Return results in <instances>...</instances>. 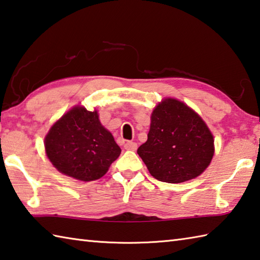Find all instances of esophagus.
<instances>
[{
    "label": "esophagus",
    "instance_id": "1",
    "mask_svg": "<svg viewBox=\"0 0 260 260\" xmlns=\"http://www.w3.org/2000/svg\"><path fill=\"white\" fill-rule=\"evenodd\" d=\"M124 147L126 150H129V151H135L137 149V144L135 142H126L124 144Z\"/></svg>",
    "mask_w": 260,
    "mask_h": 260
}]
</instances>
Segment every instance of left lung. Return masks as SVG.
<instances>
[{"label": "left lung", "instance_id": "1", "mask_svg": "<svg viewBox=\"0 0 260 260\" xmlns=\"http://www.w3.org/2000/svg\"><path fill=\"white\" fill-rule=\"evenodd\" d=\"M137 154L155 179L179 184L194 179L210 166L214 139L190 107L167 98L153 109L147 141Z\"/></svg>", "mask_w": 260, "mask_h": 260}]
</instances>
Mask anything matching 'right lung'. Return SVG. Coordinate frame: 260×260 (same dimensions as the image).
<instances>
[{
	"instance_id": "1",
	"label": "right lung",
	"mask_w": 260,
	"mask_h": 260,
	"mask_svg": "<svg viewBox=\"0 0 260 260\" xmlns=\"http://www.w3.org/2000/svg\"><path fill=\"white\" fill-rule=\"evenodd\" d=\"M45 150L59 172L82 181L105 176L121 152L114 136L101 125L98 111L82 106L73 107L50 127Z\"/></svg>"
}]
</instances>
